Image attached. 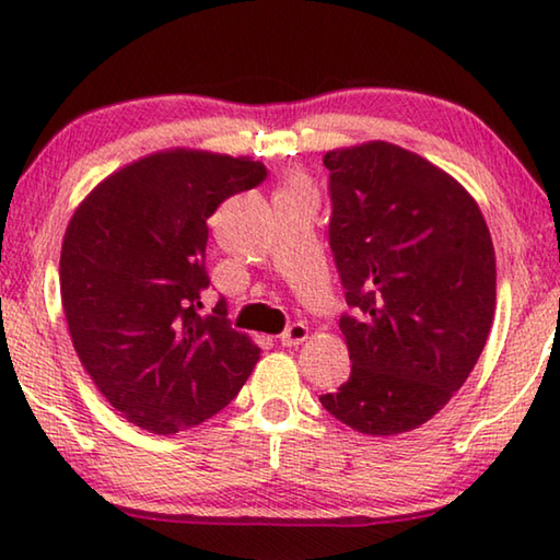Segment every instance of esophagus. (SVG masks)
Returning <instances> with one entry per match:
<instances>
[{
    "mask_svg": "<svg viewBox=\"0 0 560 560\" xmlns=\"http://www.w3.org/2000/svg\"><path fill=\"white\" fill-rule=\"evenodd\" d=\"M306 338H308V326L291 324V326L279 336V343H281L283 348H296V346H301Z\"/></svg>",
    "mask_w": 560,
    "mask_h": 560,
    "instance_id": "esophagus-1",
    "label": "esophagus"
}]
</instances>
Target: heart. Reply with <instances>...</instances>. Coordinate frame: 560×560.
Returning <instances> with one entry per match:
<instances>
[{
    "mask_svg": "<svg viewBox=\"0 0 560 560\" xmlns=\"http://www.w3.org/2000/svg\"><path fill=\"white\" fill-rule=\"evenodd\" d=\"M293 187H299V183H296V185H293Z\"/></svg>",
    "mask_w": 560,
    "mask_h": 560,
    "instance_id": "1",
    "label": "heart"
}]
</instances>
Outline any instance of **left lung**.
<instances>
[{
	"label": "left lung",
	"mask_w": 560,
	"mask_h": 560,
	"mask_svg": "<svg viewBox=\"0 0 560 560\" xmlns=\"http://www.w3.org/2000/svg\"><path fill=\"white\" fill-rule=\"evenodd\" d=\"M334 252L350 377L320 395L363 434L432 420L485 350L497 308V257L477 202L428 160L383 140L330 150Z\"/></svg>",
	"instance_id": "obj_1"
}]
</instances>
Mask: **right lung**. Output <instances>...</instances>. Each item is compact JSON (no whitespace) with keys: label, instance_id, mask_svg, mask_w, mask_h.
<instances>
[{"label":"right lung","instance_id":"right-lung-1","mask_svg":"<svg viewBox=\"0 0 560 560\" xmlns=\"http://www.w3.org/2000/svg\"><path fill=\"white\" fill-rule=\"evenodd\" d=\"M267 179L249 158L165 150L103 179L73 212L61 246V303L81 365L136 428L175 434L234 400L259 348L202 316L207 220Z\"/></svg>","mask_w":560,"mask_h":560}]
</instances>
